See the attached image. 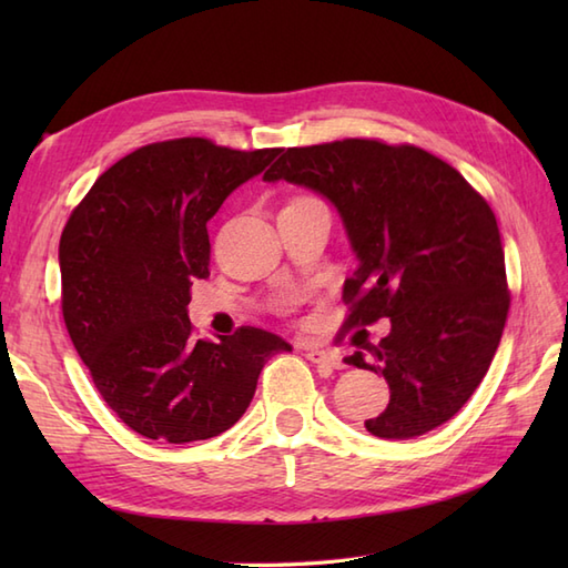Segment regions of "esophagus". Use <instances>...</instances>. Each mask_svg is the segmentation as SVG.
I'll list each match as a JSON object with an SVG mask.
<instances>
[{"label":"esophagus","mask_w":568,"mask_h":568,"mask_svg":"<svg viewBox=\"0 0 568 568\" xmlns=\"http://www.w3.org/2000/svg\"><path fill=\"white\" fill-rule=\"evenodd\" d=\"M307 358L312 361V364H317V366H327V368H342V358L336 356L334 352H329V348H322V346L307 348Z\"/></svg>","instance_id":"esophagus-1"}]
</instances>
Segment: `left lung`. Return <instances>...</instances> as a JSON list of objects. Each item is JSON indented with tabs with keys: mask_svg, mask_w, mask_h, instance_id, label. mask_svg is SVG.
<instances>
[{
	"mask_svg": "<svg viewBox=\"0 0 568 568\" xmlns=\"http://www.w3.org/2000/svg\"><path fill=\"white\" fill-rule=\"evenodd\" d=\"M263 180L320 192L339 212L358 263L344 283L348 327L390 320L388 336H354L344 358L390 385L366 429L413 439L452 419L488 373L510 307L488 202L437 155L371 139L287 149Z\"/></svg>",
	"mask_w": 568,
	"mask_h": 568,
	"instance_id": "1",
	"label": "left lung"
}]
</instances>
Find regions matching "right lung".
Listing matches in <instances>:
<instances>
[{
	"mask_svg": "<svg viewBox=\"0 0 568 568\" xmlns=\"http://www.w3.org/2000/svg\"><path fill=\"white\" fill-rule=\"evenodd\" d=\"M281 149L207 139L143 146L104 171L60 236L63 320L104 403L146 439L216 437L246 413L277 334L192 336V281L210 275L207 222Z\"/></svg>",
	"mask_w": 568,
	"mask_h": 568,
	"instance_id": "right-lung-1",
	"label": "right lung"
}]
</instances>
